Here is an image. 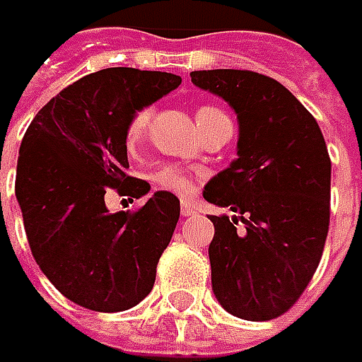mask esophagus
Instances as JSON below:
<instances>
[{"instance_id": "esophagus-1", "label": "esophagus", "mask_w": 362, "mask_h": 362, "mask_svg": "<svg viewBox=\"0 0 362 362\" xmlns=\"http://www.w3.org/2000/svg\"><path fill=\"white\" fill-rule=\"evenodd\" d=\"M181 214H183L185 217L193 216V214H195V205H193V203H189V202H183V203H181Z\"/></svg>"}]
</instances>
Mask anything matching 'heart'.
Here are the masks:
<instances>
[{"label": "heart", "instance_id": "b5f03b06", "mask_svg": "<svg viewBox=\"0 0 362 362\" xmlns=\"http://www.w3.org/2000/svg\"><path fill=\"white\" fill-rule=\"evenodd\" d=\"M223 112L216 106H199L197 108V122H203L214 117H221ZM151 120V108H143L139 112H134V117L127 127V141L129 145L136 143L146 131V124ZM155 183L165 191H171L177 195H189L193 191V179L185 171L177 169V167H163L159 173L155 175Z\"/></svg>", "mask_w": 362, "mask_h": 362}]
</instances>
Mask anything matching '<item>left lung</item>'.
I'll return each instance as SVG.
<instances>
[{
    "instance_id": "8db88e82",
    "label": "left lung",
    "mask_w": 362,
    "mask_h": 362,
    "mask_svg": "<svg viewBox=\"0 0 362 362\" xmlns=\"http://www.w3.org/2000/svg\"><path fill=\"white\" fill-rule=\"evenodd\" d=\"M191 82L238 115V159L203 197L233 216H211V286L243 320L284 314L313 280L330 221V157L318 122L270 76L250 70H195ZM243 228H237V219Z\"/></svg>"
}]
</instances>
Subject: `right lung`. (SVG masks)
Masks as SVG:
<instances>
[{
	"label": "right lung",
	"instance_id": "obj_1",
	"mask_svg": "<svg viewBox=\"0 0 362 362\" xmlns=\"http://www.w3.org/2000/svg\"><path fill=\"white\" fill-rule=\"evenodd\" d=\"M179 84L169 72L106 68L54 96L23 134L16 197L32 254L49 282L88 310H129L153 290L179 199L157 191L136 211L110 214L105 195L148 193V183L127 175V127Z\"/></svg>",
	"mask_w": 362,
	"mask_h": 362
}]
</instances>
